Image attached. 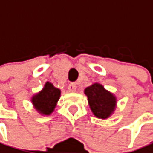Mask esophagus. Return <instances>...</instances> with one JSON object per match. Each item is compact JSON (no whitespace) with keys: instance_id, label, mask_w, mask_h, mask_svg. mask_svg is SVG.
<instances>
[{"instance_id":"34e87169","label":"esophagus","mask_w":153,"mask_h":153,"mask_svg":"<svg viewBox=\"0 0 153 153\" xmlns=\"http://www.w3.org/2000/svg\"><path fill=\"white\" fill-rule=\"evenodd\" d=\"M76 88H77V85H76V83L72 82V83H71V84L69 85L68 90H69L70 91H71V92H74V91H76Z\"/></svg>"}]
</instances>
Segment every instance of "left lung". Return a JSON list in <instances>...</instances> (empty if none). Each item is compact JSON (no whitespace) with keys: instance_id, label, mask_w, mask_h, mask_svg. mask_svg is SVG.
Masks as SVG:
<instances>
[{"instance_id":"8db88e82","label":"left lung","mask_w":153,"mask_h":153,"mask_svg":"<svg viewBox=\"0 0 153 153\" xmlns=\"http://www.w3.org/2000/svg\"><path fill=\"white\" fill-rule=\"evenodd\" d=\"M84 94L88 98L90 109L96 118L106 120L114 113L117 107V98L102 84L92 83L84 90Z\"/></svg>"}]
</instances>
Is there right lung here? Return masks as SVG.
Returning a JSON list of instances; mask_svg holds the SVG:
<instances>
[{
	"label": "right lung",
	"mask_w": 153,
	"mask_h": 153,
	"mask_svg": "<svg viewBox=\"0 0 153 153\" xmlns=\"http://www.w3.org/2000/svg\"><path fill=\"white\" fill-rule=\"evenodd\" d=\"M61 92V90L54 87L51 82H46L40 91L31 96L30 102L38 113L42 116H49L55 110Z\"/></svg>",
	"instance_id": "right-lung-1"
}]
</instances>
